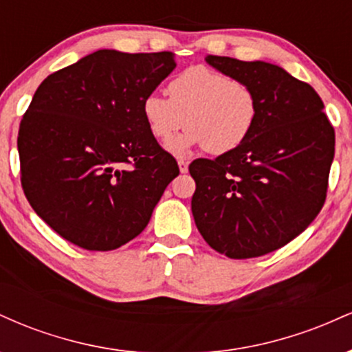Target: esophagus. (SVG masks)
<instances>
[{
	"label": "esophagus",
	"instance_id": "obj_1",
	"mask_svg": "<svg viewBox=\"0 0 352 352\" xmlns=\"http://www.w3.org/2000/svg\"><path fill=\"white\" fill-rule=\"evenodd\" d=\"M179 168H180V172L182 173H187L188 172V164L185 162V160H179Z\"/></svg>",
	"mask_w": 352,
	"mask_h": 352
}]
</instances>
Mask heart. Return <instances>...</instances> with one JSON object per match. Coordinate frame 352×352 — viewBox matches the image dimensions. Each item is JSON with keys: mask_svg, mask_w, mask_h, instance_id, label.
<instances>
[{"mask_svg": "<svg viewBox=\"0 0 352 352\" xmlns=\"http://www.w3.org/2000/svg\"><path fill=\"white\" fill-rule=\"evenodd\" d=\"M167 92L168 99L147 96L142 114L159 142H167L185 124L188 131L167 145L172 155L184 157L199 145L213 155H223L252 134L258 100L243 80L207 66H192L168 82Z\"/></svg>", "mask_w": 352, "mask_h": 352, "instance_id": "b5f03b06", "label": "heart"}]
</instances>
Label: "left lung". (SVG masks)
Instances as JSON below:
<instances>
[{
  "label": "left lung",
  "mask_w": 352,
  "mask_h": 352,
  "mask_svg": "<svg viewBox=\"0 0 352 352\" xmlns=\"http://www.w3.org/2000/svg\"><path fill=\"white\" fill-rule=\"evenodd\" d=\"M258 100L252 134L235 151L197 159L192 213L204 240L235 260L281 248L321 212L334 159V129L309 84L265 60L207 56Z\"/></svg>",
  "instance_id": "1"
}]
</instances>
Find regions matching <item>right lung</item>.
Instances as JSON below:
<instances>
[{
	"label": "right lung",
	"mask_w": 352,
	"mask_h": 352,
	"mask_svg": "<svg viewBox=\"0 0 352 352\" xmlns=\"http://www.w3.org/2000/svg\"><path fill=\"white\" fill-rule=\"evenodd\" d=\"M175 66L168 51L99 50L34 92L18 132L21 185L64 240L109 252L147 227L180 170L148 131L142 102Z\"/></svg>",
	"instance_id": "obj_1"
}]
</instances>
